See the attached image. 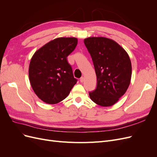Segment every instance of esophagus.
I'll return each instance as SVG.
<instances>
[{"mask_svg":"<svg viewBox=\"0 0 157 157\" xmlns=\"http://www.w3.org/2000/svg\"><path fill=\"white\" fill-rule=\"evenodd\" d=\"M80 82H84V77H82L81 78H80Z\"/></svg>","mask_w":157,"mask_h":157,"instance_id":"1","label":"esophagus"}]
</instances>
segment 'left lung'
<instances>
[{
  "label": "left lung",
  "instance_id": "8db88e82",
  "mask_svg": "<svg viewBox=\"0 0 157 157\" xmlns=\"http://www.w3.org/2000/svg\"><path fill=\"white\" fill-rule=\"evenodd\" d=\"M84 44L93 61L97 87L89 92L99 105H114L125 94L132 76V65L127 52L115 41L105 37H89Z\"/></svg>",
  "mask_w": 157,
  "mask_h": 157
}]
</instances>
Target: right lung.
I'll list each match as a JSON object with an SVG mask.
<instances>
[{"label": "right lung", "mask_w": 157, "mask_h": 157, "mask_svg": "<svg viewBox=\"0 0 157 157\" xmlns=\"http://www.w3.org/2000/svg\"><path fill=\"white\" fill-rule=\"evenodd\" d=\"M77 42L74 37L58 38L33 56L29 68L30 83L36 96L45 103L55 104L63 100L77 83L67 57Z\"/></svg>", "instance_id": "right-lung-1"}]
</instances>
